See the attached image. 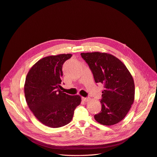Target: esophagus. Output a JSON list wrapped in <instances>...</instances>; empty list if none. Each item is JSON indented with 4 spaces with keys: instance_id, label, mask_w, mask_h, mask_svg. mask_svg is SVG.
I'll return each mask as SVG.
<instances>
[{
    "instance_id": "1",
    "label": "esophagus",
    "mask_w": 157,
    "mask_h": 157,
    "mask_svg": "<svg viewBox=\"0 0 157 157\" xmlns=\"http://www.w3.org/2000/svg\"><path fill=\"white\" fill-rule=\"evenodd\" d=\"M82 100L84 102H87L89 100V98H82Z\"/></svg>"
}]
</instances>
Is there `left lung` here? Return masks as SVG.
Listing matches in <instances>:
<instances>
[{
    "instance_id": "obj_1",
    "label": "left lung",
    "mask_w": 157,
    "mask_h": 157,
    "mask_svg": "<svg viewBox=\"0 0 157 157\" xmlns=\"http://www.w3.org/2000/svg\"><path fill=\"white\" fill-rule=\"evenodd\" d=\"M96 83L104 84L101 111L95 120L104 125L121 122L127 114L135 98L133 79L125 65L117 58L106 53H81Z\"/></svg>"
}]
</instances>
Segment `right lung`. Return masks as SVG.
Here are the masks:
<instances>
[{"instance_id":"add662e5","label":"right lung","mask_w":157,"mask_h":157,"mask_svg":"<svg viewBox=\"0 0 157 157\" xmlns=\"http://www.w3.org/2000/svg\"><path fill=\"white\" fill-rule=\"evenodd\" d=\"M71 56L60 54L43 58L32 67L25 79L24 93L29 107L41 123L52 128L69 124L81 102L80 96H70L60 89L63 64Z\"/></svg>"}]
</instances>
